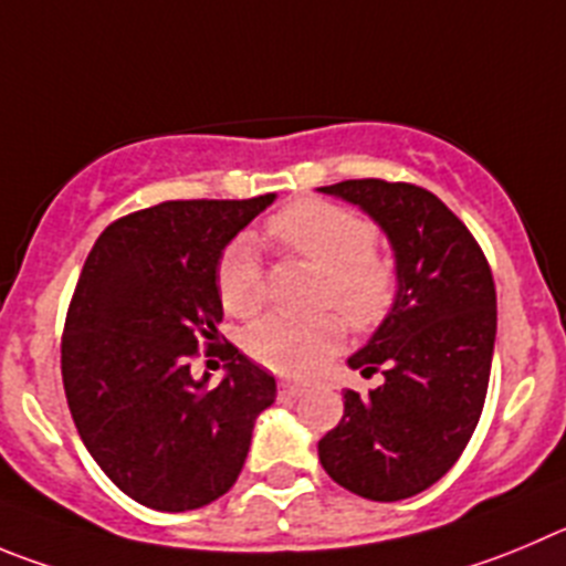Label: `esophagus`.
<instances>
[{"mask_svg":"<svg viewBox=\"0 0 566 566\" xmlns=\"http://www.w3.org/2000/svg\"><path fill=\"white\" fill-rule=\"evenodd\" d=\"M304 385L298 382H279V394L282 396H290V399H295V396H304Z\"/></svg>","mask_w":566,"mask_h":566,"instance_id":"1","label":"esophagus"}]
</instances>
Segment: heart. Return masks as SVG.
<instances>
[{
    "label": "heart",
    "instance_id": "heart-1",
    "mask_svg": "<svg viewBox=\"0 0 566 566\" xmlns=\"http://www.w3.org/2000/svg\"><path fill=\"white\" fill-rule=\"evenodd\" d=\"M268 231L324 273L321 307H335L357 332L382 324L396 304V265L377 251L368 220L326 200H301L273 214ZM220 301L229 315L251 318L265 304V271L248 237L231 242L218 265ZM343 343L337 315L287 318L268 315L245 332V352L282 377H310Z\"/></svg>",
    "mask_w": 566,
    "mask_h": 566
}]
</instances>
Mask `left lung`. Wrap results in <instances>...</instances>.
I'll use <instances>...</instances> for the list:
<instances>
[{
    "label": "left lung",
    "mask_w": 566,
    "mask_h": 566,
    "mask_svg": "<svg viewBox=\"0 0 566 566\" xmlns=\"http://www.w3.org/2000/svg\"><path fill=\"white\" fill-rule=\"evenodd\" d=\"M318 192L360 206L385 231L399 279L390 315L348 357L385 382L343 394L318 458L343 489L396 503L450 472L478 427L497 337L494 279L467 226L427 189L360 178Z\"/></svg>",
    "instance_id": "left-lung-1"
}]
</instances>
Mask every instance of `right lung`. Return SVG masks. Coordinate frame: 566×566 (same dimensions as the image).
Here are the masks:
<instances>
[{
    "instance_id": "1",
    "label": "right lung",
    "mask_w": 566,
    "mask_h": 566,
    "mask_svg": "<svg viewBox=\"0 0 566 566\" xmlns=\"http://www.w3.org/2000/svg\"><path fill=\"white\" fill-rule=\"evenodd\" d=\"M273 200H167L111 223L86 256L63 326V390L88 455L147 509L223 497L276 399V379L218 332L220 256ZM203 342L230 360L214 389L188 371Z\"/></svg>"
}]
</instances>
